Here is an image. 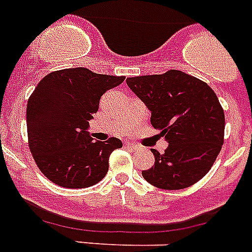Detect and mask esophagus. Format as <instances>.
Here are the masks:
<instances>
[{
	"label": "esophagus",
	"instance_id": "obj_1",
	"mask_svg": "<svg viewBox=\"0 0 252 252\" xmlns=\"http://www.w3.org/2000/svg\"><path fill=\"white\" fill-rule=\"evenodd\" d=\"M124 145H126V147H129V149H133V150L139 149V145H137V143H134V142H130V141H126V143H124Z\"/></svg>",
	"mask_w": 252,
	"mask_h": 252
}]
</instances>
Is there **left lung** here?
<instances>
[{"label": "left lung", "instance_id": "1", "mask_svg": "<svg viewBox=\"0 0 252 252\" xmlns=\"http://www.w3.org/2000/svg\"><path fill=\"white\" fill-rule=\"evenodd\" d=\"M133 94L151 111L158 136L169 143L164 154L152 149L155 165L146 181L161 189H182L206 175L224 142V111L208 84L179 70L126 78Z\"/></svg>", "mask_w": 252, "mask_h": 252}]
</instances>
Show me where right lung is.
Returning <instances> with one entry per match:
<instances>
[{
  "mask_svg": "<svg viewBox=\"0 0 252 252\" xmlns=\"http://www.w3.org/2000/svg\"><path fill=\"white\" fill-rule=\"evenodd\" d=\"M124 77L92 73L86 67L52 71L38 83L27 105L28 142L35 164L61 187L96 185L109 170L119 138L94 141L88 128L107 90Z\"/></svg>",
  "mask_w": 252,
  "mask_h": 252,
  "instance_id": "add662e5",
  "label": "right lung"
}]
</instances>
